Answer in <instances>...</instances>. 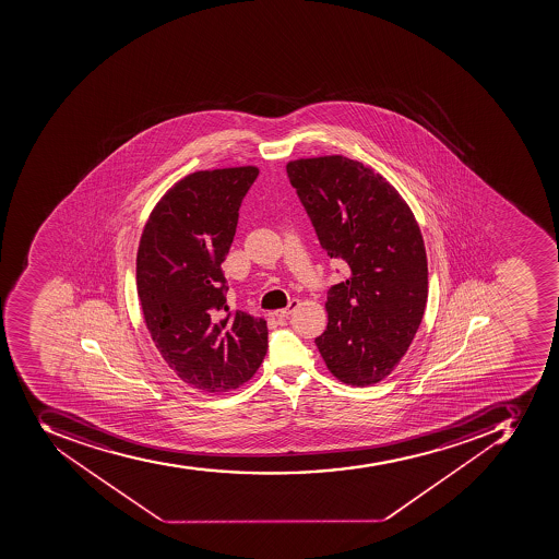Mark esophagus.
Segmentation results:
<instances>
[{
  "label": "esophagus",
  "mask_w": 559,
  "mask_h": 559,
  "mask_svg": "<svg viewBox=\"0 0 559 559\" xmlns=\"http://www.w3.org/2000/svg\"><path fill=\"white\" fill-rule=\"evenodd\" d=\"M300 306L299 299H292L290 302H288V306L283 309H277L276 313H274V317L277 318H286L288 314H292V311H296L297 308Z\"/></svg>",
  "instance_id": "1"
}]
</instances>
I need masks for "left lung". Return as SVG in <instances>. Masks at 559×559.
I'll list each match as a JSON object with an SVG mask.
<instances>
[{"instance_id": "8db88e82", "label": "left lung", "mask_w": 559, "mask_h": 559, "mask_svg": "<svg viewBox=\"0 0 559 559\" xmlns=\"http://www.w3.org/2000/svg\"><path fill=\"white\" fill-rule=\"evenodd\" d=\"M286 174L323 250L348 271L329 288L328 329L314 343L337 380L374 385L423 322L427 257L417 219L391 182L357 159H294Z\"/></svg>"}]
</instances>
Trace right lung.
Listing matches in <instances>:
<instances>
[{
  "label": "right lung",
  "instance_id": "obj_1",
  "mask_svg": "<svg viewBox=\"0 0 559 559\" xmlns=\"http://www.w3.org/2000/svg\"><path fill=\"white\" fill-rule=\"evenodd\" d=\"M259 168L199 170L150 214L136 251V294L156 348L185 383L222 394L250 380L267 354V323L230 311L222 263Z\"/></svg>",
  "mask_w": 559,
  "mask_h": 559
}]
</instances>
